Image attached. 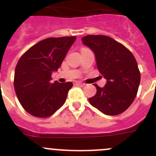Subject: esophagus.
<instances>
[{"label":"esophagus","instance_id":"obj_1","mask_svg":"<svg viewBox=\"0 0 156 156\" xmlns=\"http://www.w3.org/2000/svg\"><path fill=\"white\" fill-rule=\"evenodd\" d=\"M76 85H84V83H83L79 82V81H76V82L74 83Z\"/></svg>","mask_w":156,"mask_h":156}]
</instances>
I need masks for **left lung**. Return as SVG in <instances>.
Masks as SVG:
<instances>
[{"label": "left lung", "mask_w": 156, "mask_h": 156, "mask_svg": "<svg viewBox=\"0 0 156 156\" xmlns=\"http://www.w3.org/2000/svg\"><path fill=\"white\" fill-rule=\"evenodd\" d=\"M83 44L95 55L97 67L107 80L104 87L97 84V93L89 98L92 106L108 115L122 113L134 100L140 73L133 54L120 43L107 36L87 35Z\"/></svg>", "instance_id": "left-lung-1"}]
</instances>
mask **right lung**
Wrapping results in <instances>:
<instances>
[{"label": "right lung", "mask_w": 156, "mask_h": 156, "mask_svg": "<svg viewBox=\"0 0 156 156\" xmlns=\"http://www.w3.org/2000/svg\"><path fill=\"white\" fill-rule=\"evenodd\" d=\"M76 37H50L23 54L15 70L14 87L19 102L32 115L46 118L64 105L73 83H50Z\"/></svg>", "instance_id": "right-lung-1"}]
</instances>
